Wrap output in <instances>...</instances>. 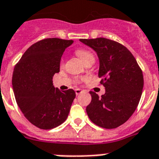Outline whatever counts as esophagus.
<instances>
[{
  "mask_svg": "<svg viewBox=\"0 0 159 159\" xmlns=\"http://www.w3.org/2000/svg\"><path fill=\"white\" fill-rule=\"evenodd\" d=\"M75 92H76V95H77V96H78V95H80L81 93H82V92H83V91L81 89H79V88H77V89L75 90Z\"/></svg>",
  "mask_w": 159,
  "mask_h": 159,
  "instance_id": "obj_1",
  "label": "esophagus"
}]
</instances>
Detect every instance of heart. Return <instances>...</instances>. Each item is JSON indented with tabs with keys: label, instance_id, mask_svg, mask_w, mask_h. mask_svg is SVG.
I'll list each match as a JSON object with an SVG mask.
<instances>
[{
	"label": "heart",
	"instance_id": "heart-1",
	"mask_svg": "<svg viewBox=\"0 0 159 159\" xmlns=\"http://www.w3.org/2000/svg\"><path fill=\"white\" fill-rule=\"evenodd\" d=\"M76 53H77V56L84 62L88 61L90 58H93L94 57L93 54L90 51L87 50V49H82V48H80V49H77L76 51Z\"/></svg>",
	"mask_w": 159,
	"mask_h": 159
}]
</instances>
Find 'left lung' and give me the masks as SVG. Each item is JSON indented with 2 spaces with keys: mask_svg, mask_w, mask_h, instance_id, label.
Listing matches in <instances>:
<instances>
[{
  "mask_svg": "<svg viewBox=\"0 0 159 159\" xmlns=\"http://www.w3.org/2000/svg\"><path fill=\"white\" fill-rule=\"evenodd\" d=\"M80 41L97 52L100 83L106 88L101 97L90 92L92 102L86 109L87 116L102 128H117L128 120L138 106L143 87L142 70L130 51L116 41L106 38Z\"/></svg>",
  "mask_w": 159,
  "mask_h": 159,
  "instance_id": "8db88e82",
  "label": "left lung"
}]
</instances>
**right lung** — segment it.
<instances>
[{"instance_id": "obj_1", "label": "right lung", "mask_w": 159, "mask_h": 159, "mask_svg": "<svg viewBox=\"0 0 159 159\" xmlns=\"http://www.w3.org/2000/svg\"><path fill=\"white\" fill-rule=\"evenodd\" d=\"M72 43L57 38L38 41L25 52L14 68L12 86L17 105L25 118L42 129L63 123L76 97L72 89L60 91L53 85L62 53Z\"/></svg>"}]
</instances>
